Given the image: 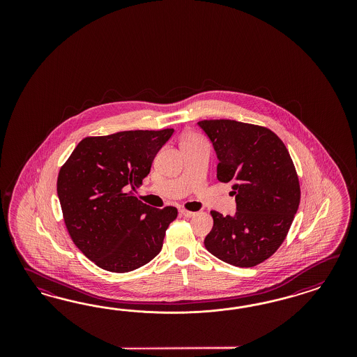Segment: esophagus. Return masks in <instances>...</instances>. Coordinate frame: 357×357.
Returning a JSON list of instances; mask_svg holds the SVG:
<instances>
[{
  "label": "esophagus",
  "instance_id": "1",
  "mask_svg": "<svg viewBox=\"0 0 357 357\" xmlns=\"http://www.w3.org/2000/svg\"><path fill=\"white\" fill-rule=\"evenodd\" d=\"M181 215L190 218V217H194L196 213L195 212H190V211H185V209H181Z\"/></svg>",
  "mask_w": 357,
  "mask_h": 357
}]
</instances>
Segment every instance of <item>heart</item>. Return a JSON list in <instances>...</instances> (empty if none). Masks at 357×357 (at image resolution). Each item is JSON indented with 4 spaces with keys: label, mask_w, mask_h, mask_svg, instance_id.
<instances>
[{
    "label": "heart",
    "mask_w": 357,
    "mask_h": 357,
    "mask_svg": "<svg viewBox=\"0 0 357 357\" xmlns=\"http://www.w3.org/2000/svg\"><path fill=\"white\" fill-rule=\"evenodd\" d=\"M195 140H199V139H196V137H188V139H185L184 141H195Z\"/></svg>",
    "instance_id": "heart-1"
}]
</instances>
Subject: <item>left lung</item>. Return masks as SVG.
<instances>
[{
    "label": "left lung",
    "instance_id": "obj_1",
    "mask_svg": "<svg viewBox=\"0 0 357 357\" xmlns=\"http://www.w3.org/2000/svg\"><path fill=\"white\" fill-rule=\"evenodd\" d=\"M197 126L216 151L217 179L233 183L237 212L212 211L206 249L225 263L254 267L280 248L300 204V184L282 141L259 126L203 120Z\"/></svg>",
    "mask_w": 357,
    "mask_h": 357
}]
</instances>
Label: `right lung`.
<instances>
[{"mask_svg": "<svg viewBox=\"0 0 357 357\" xmlns=\"http://www.w3.org/2000/svg\"><path fill=\"white\" fill-rule=\"evenodd\" d=\"M173 133V128L124 130L86 137L60 169L57 196L65 225L77 248L98 267L130 272L162 249L176 208H151L133 191Z\"/></svg>", "mask_w": 357, "mask_h": 357, "instance_id": "1", "label": "right lung"}]
</instances>
